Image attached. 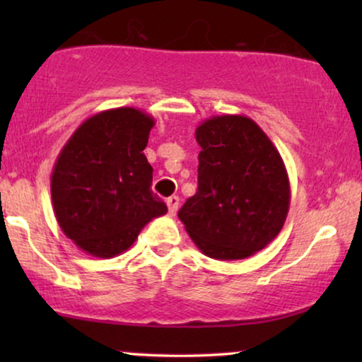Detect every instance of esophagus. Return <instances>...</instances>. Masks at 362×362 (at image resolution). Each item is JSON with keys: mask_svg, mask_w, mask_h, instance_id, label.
Segmentation results:
<instances>
[{"mask_svg": "<svg viewBox=\"0 0 362 362\" xmlns=\"http://www.w3.org/2000/svg\"><path fill=\"white\" fill-rule=\"evenodd\" d=\"M178 204H180V199L177 195H172V197L167 199V206H168V213L170 214H175L178 211Z\"/></svg>", "mask_w": 362, "mask_h": 362, "instance_id": "obj_1", "label": "esophagus"}]
</instances>
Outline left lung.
I'll use <instances>...</instances> for the list:
<instances>
[{"mask_svg": "<svg viewBox=\"0 0 362 362\" xmlns=\"http://www.w3.org/2000/svg\"><path fill=\"white\" fill-rule=\"evenodd\" d=\"M197 192L178 211L204 255L247 259L279 235L289 211L286 165L269 136L245 115H214L195 129Z\"/></svg>", "mask_w": 362, "mask_h": 362, "instance_id": "left-lung-1", "label": "left lung"}]
</instances>
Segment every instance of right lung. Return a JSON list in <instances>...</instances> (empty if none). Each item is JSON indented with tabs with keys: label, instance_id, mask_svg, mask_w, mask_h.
Returning a JSON list of instances; mask_svg holds the SVG:
<instances>
[{
	"label": "right lung",
	"instance_id": "right-lung-1",
	"mask_svg": "<svg viewBox=\"0 0 362 362\" xmlns=\"http://www.w3.org/2000/svg\"><path fill=\"white\" fill-rule=\"evenodd\" d=\"M153 126L146 112L119 107L91 115L62 146L51 175L52 207L62 233L83 252L119 255L167 214L143 153Z\"/></svg>",
	"mask_w": 362,
	"mask_h": 362
}]
</instances>
